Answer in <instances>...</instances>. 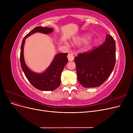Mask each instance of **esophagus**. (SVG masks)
Instances as JSON below:
<instances>
[{
	"instance_id": "1",
	"label": "esophagus",
	"mask_w": 133,
	"mask_h": 133,
	"mask_svg": "<svg viewBox=\"0 0 133 133\" xmlns=\"http://www.w3.org/2000/svg\"><path fill=\"white\" fill-rule=\"evenodd\" d=\"M68 59L69 61H73L74 59V54L72 53H69L68 54Z\"/></svg>"
}]
</instances>
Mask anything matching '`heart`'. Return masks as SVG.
Here are the masks:
<instances>
[{"label":"heart","mask_w":133,"mask_h":133,"mask_svg":"<svg viewBox=\"0 0 133 133\" xmlns=\"http://www.w3.org/2000/svg\"><path fill=\"white\" fill-rule=\"evenodd\" d=\"M88 37H84V38H83L81 40H80V41H85V40H87V39H88Z\"/></svg>","instance_id":"heart-1"}]
</instances>
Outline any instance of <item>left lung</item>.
<instances>
[{
    "label": "left lung",
    "mask_w": 133,
    "mask_h": 133,
    "mask_svg": "<svg viewBox=\"0 0 133 133\" xmlns=\"http://www.w3.org/2000/svg\"><path fill=\"white\" fill-rule=\"evenodd\" d=\"M115 42L107 34L105 42L74 58L79 82L85 88L101 85L112 73L115 64Z\"/></svg>",
    "instance_id": "8db88e82"
}]
</instances>
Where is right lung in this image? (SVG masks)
Instances as JSON below:
<instances>
[{
  "instance_id": "1",
  "label": "right lung",
  "mask_w": 133,
  "mask_h": 133,
  "mask_svg": "<svg viewBox=\"0 0 133 133\" xmlns=\"http://www.w3.org/2000/svg\"><path fill=\"white\" fill-rule=\"evenodd\" d=\"M53 30V29L50 28L35 27L23 38L21 45L20 60L22 70L31 85L41 90H54L59 87L61 83L60 77L62 72L68 61L67 58L68 53H59L56 55L50 65L46 71L43 73L38 74L31 71L26 65L23 56L24 45L25 39L30 35L37 32L49 34Z\"/></svg>"
}]
</instances>
